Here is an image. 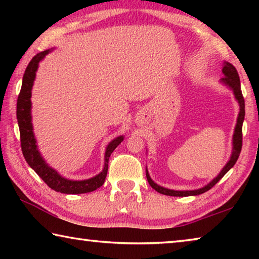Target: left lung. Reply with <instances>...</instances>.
<instances>
[{
	"label": "left lung",
	"instance_id": "1",
	"mask_svg": "<svg viewBox=\"0 0 259 259\" xmlns=\"http://www.w3.org/2000/svg\"><path fill=\"white\" fill-rule=\"evenodd\" d=\"M222 72H223V74H224V77L221 78V82L224 85H226L227 88H230L232 91H233L234 97L236 99V102L239 103V106H240L238 120H236V124L234 128L233 139H232V145H233V147H232V154H231L230 160L227 161V163L224 165V168L221 170V172L217 175V177H214L211 182L208 183L207 185L203 187L198 188V190H192V191H175V190H170V188H165L163 186L157 185L156 183L152 181L150 174H148V170L146 169L147 182L150 183L152 188H154L156 192L161 193V194L170 195V196H192V195L202 194V193L209 191L210 188L216 185V184L225 176V174L229 171L231 168H233L235 162L239 159L241 147H242V124H243L244 113H245L244 112V99H243L242 93H241V83H240L239 74H238V72H236V69L233 65L227 63V61H224V64H223Z\"/></svg>",
	"mask_w": 259,
	"mask_h": 259
}]
</instances>
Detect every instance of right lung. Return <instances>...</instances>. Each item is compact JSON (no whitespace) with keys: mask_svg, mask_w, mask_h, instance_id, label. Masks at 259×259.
Masks as SVG:
<instances>
[{"mask_svg":"<svg viewBox=\"0 0 259 259\" xmlns=\"http://www.w3.org/2000/svg\"><path fill=\"white\" fill-rule=\"evenodd\" d=\"M54 49H48L42 51L40 54L33 57V59L29 61L27 68L23 76V84L21 90L17 100V120H18L19 131H20V143L21 151L26 162L36 172L42 181L48 186L56 192L64 193V194H82V193H89L97 190L103 185L105 178L107 176L108 170V159L113 151L120 145L121 142H123V136L114 138L108 144L105 151V162L104 169L102 172L96 175L95 177L89 179H83V181H72L67 179L57 172L54 168L47 163L43 159L40 151L37 148L36 139H35L33 123H32V88L34 84L36 71L40 65V61L45 59V57Z\"/></svg>","mask_w":259,"mask_h":259,"instance_id":"1","label":"right lung"}]
</instances>
